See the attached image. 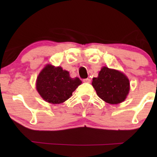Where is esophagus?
<instances>
[{"mask_svg":"<svg viewBox=\"0 0 157 157\" xmlns=\"http://www.w3.org/2000/svg\"><path fill=\"white\" fill-rule=\"evenodd\" d=\"M83 81L84 83H91V79H90V78H85V79H83Z\"/></svg>","mask_w":157,"mask_h":157,"instance_id":"34e87169","label":"esophagus"}]
</instances>
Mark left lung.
<instances>
[{"instance_id": "obj_1", "label": "left lung", "mask_w": 157, "mask_h": 157, "mask_svg": "<svg viewBox=\"0 0 157 157\" xmlns=\"http://www.w3.org/2000/svg\"><path fill=\"white\" fill-rule=\"evenodd\" d=\"M92 85L98 97L111 104L121 103L129 91V81L119 71L103 67Z\"/></svg>"}]
</instances>
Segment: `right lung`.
I'll list each match as a JSON object with an SVG mask.
<instances>
[{
  "label": "right lung",
  "instance_id": "obj_1",
  "mask_svg": "<svg viewBox=\"0 0 157 157\" xmlns=\"http://www.w3.org/2000/svg\"><path fill=\"white\" fill-rule=\"evenodd\" d=\"M81 84L80 79L71 78L69 72L61 67L47 65L38 75L36 89L46 101L56 104L68 99Z\"/></svg>",
  "mask_w": 157,
  "mask_h": 157
}]
</instances>
